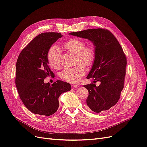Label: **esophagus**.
Returning a JSON list of instances; mask_svg holds the SVG:
<instances>
[{
  "mask_svg": "<svg viewBox=\"0 0 147 147\" xmlns=\"http://www.w3.org/2000/svg\"><path fill=\"white\" fill-rule=\"evenodd\" d=\"M72 88H78V84H75V83H74L72 84Z\"/></svg>",
  "mask_w": 147,
  "mask_h": 147,
  "instance_id": "esophagus-1",
  "label": "esophagus"
}]
</instances>
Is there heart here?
Masks as SVG:
<instances>
[{
	"mask_svg": "<svg viewBox=\"0 0 147 147\" xmlns=\"http://www.w3.org/2000/svg\"><path fill=\"white\" fill-rule=\"evenodd\" d=\"M63 48L72 54L76 55L77 63L89 66L92 64L95 58V49L92 45L85 46V42L82 40L74 38L65 42ZM47 59L51 67L57 69L61 65V51L56 46L51 47L48 51ZM82 64H78L72 67L65 69L59 74L60 78L63 80L75 83L85 74V69Z\"/></svg>",
	"mask_w": 147,
	"mask_h": 147,
	"instance_id": "1",
	"label": "heart"
}]
</instances>
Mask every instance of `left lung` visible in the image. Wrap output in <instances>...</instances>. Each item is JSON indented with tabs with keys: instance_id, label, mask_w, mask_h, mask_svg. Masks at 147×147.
<instances>
[{
	"instance_id": "obj_1",
	"label": "left lung",
	"mask_w": 147,
	"mask_h": 147,
	"mask_svg": "<svg viewBox=\"0 0 147 147\" xmlns=\"http://www.w3.org/2000/svg\"><path fill=\"white\" fill-rule=\"evenodd\" d=\"M70 35L91 41L94 46L95 58L87 78H93L95 83L84 85L89 92L86 107L100 113L116 104L124 88L127 60L117 39L109 30L90 29Z\"/></svg>"
}]
</instances>
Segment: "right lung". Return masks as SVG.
<instances>
[{
	"instance_id": "1",
	"label": "right lung",
	"mask_w": 147,
	"mask_h": 147,
	"mask_svg": "<svg viewBox=\"0 0 147 147\" xmlns=\"http://www.w3.org/2000/svg\"><path fill=\"white\" fill-rule=\"evenodd\" d=\"M60 33L45 32L38 35L26 46L18 57L15 83L24 105L31 112L50 116L59 106V97L71 90L70 84L57 80L51 85L44 79L53 76L48 66V51L58 38Z\"/></svg>"
}]
</instances>
